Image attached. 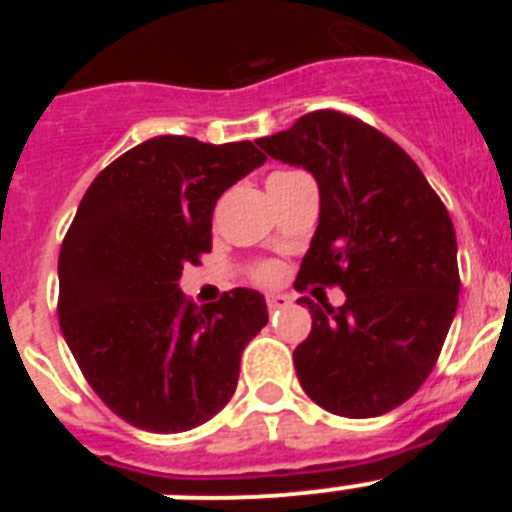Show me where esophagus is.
I'll list each match as a JSON object with an SVG mask.
<instances>
[{"label": "esophagus", "instance_id": "34e87169", "mask_svg": "<svg viewBox=\"0 0 512 512\" xmlns=\"http://www.w3.org/2000/svg\"><path fill=\"white\" fill-rule=\"evenodd\" d=\"M289 305H292V297L289 295H277V292L266 295V307H269V310H282V307Z\"/></svg>", "mask_w": 512, "mask_h": 512}]
</instances>
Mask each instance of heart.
Returning a JSON list of instances; mask_svg holds the SVG:
<instances>
[{
    "label": "heart",
    "instance_id": "obj_1",
    "mask_svg": "<svg viewBox=\"0 0 512 512\" xmlns=\"http://www.w3.org/2000/svg\"><path fill=\"white\" fill-rule=\"evenodd\" d=\"M259 279H264V282H274V279H277V269H274V266H264V269L259 271Z\"/></svg>",
    "mask_w": 512,
    "mask_h": 512
}]
</instances>
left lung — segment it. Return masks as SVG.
Listing matches in <instances>:
<instances>
[{"label":"left lung","mask_w":512,"mask_h":512,"mask_svg":"<svg viewBox=\"0 0 512 512\" xmlns=\"http://www.w3.org/2000/svg\"><path fill=\"white\" fill-rule=\"evenodd\" d=\"M256 143L318 182V228L295 287L346 292L341 307L297 300L312 315L295 348L302 390L343 418L390 413L431 374L459 305L449 212L395 140L341 112H310Z\"/></svg>","instance_id":"obj_1"}]
</instances>
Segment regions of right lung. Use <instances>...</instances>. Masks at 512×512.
Wrapping results in <instances>:
<instances>
[{"label": "right lung", "instance_id": "1", "mask_svg": "<svg viewBox=\"0 0 512 512\" xmlns=\"http://www.w3.org/2000/svg\"><path fill=\"white\" fill-rule=\"evenodd\" d=\"M264 161L251 140L158 135L112 161L76 210L58 256L63 338L92 390L135 428L179 433L220 413L243 348L269 323L256 289L205 307L179 289L184 266L212 248L220 194Z\"/></svg>", "mask_w": 512, "mask_h": 512}]
</instances>
